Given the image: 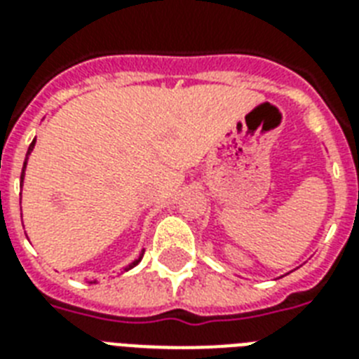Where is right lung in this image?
<instances>
[{"label": "right lung", "mask_w": 359, "mask_h": 359, "mask_svg": "<svg viewBox=\"0 0 359 359\" xmlns=\"http://www.w3.org/2000/svg\"><path fill=\"white\" fill-rule=\"evenodd\" d=\"M33 147H35V140L31 141L29 149H27V154H25V162H24V168H22V177H20V179H22V182H24V171H25V163H27V156H29V154H31V151H33ZM141 257H143V253H141V255H140V259H135V261L132 262V264H128V266L124 268V270H130V268H134L135 264H137V262L141 261Z\"/></svg>", "instance_id": "1"}]
</instances>
